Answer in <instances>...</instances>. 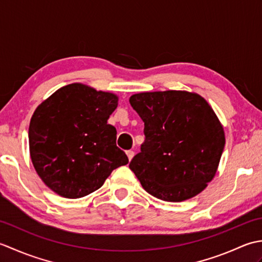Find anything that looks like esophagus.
<instances>
[{
    "label": "esophagus",
    "mask_w": 262,
    "mask_h": 262,
    "mask_svg": "<svg viewBox=\"0 0 262 262\" xmlns=\"http://www.w3.org/2000/svg\"><path fill=\"white\" fill-rule=\"evenodd\" d=\"M126 154L128 157V160H132L133 158H134V151H132V149H128V151H126Z\"/></svg>",
    "instance_id": "34e87169"
}]
</instances>
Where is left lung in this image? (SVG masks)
Segmentation results:
<instances>
[{
	"instance_id": "8db88e82",
	"label": "left lung",
	"mask_w": 262,
	"mask_h": 262,
	"mask_svg": "<svg viewBox=\"0 0 262 262\" xmlns=\"http://www.w3.org/2000/svg\"><path fill=\"white\" fill-rule=\"evenodd\" d=\"M145 141L129 163L143 188L164 202L196 196L213 179L225 145L214 110L199 94L144 92L129 99Z\"/></svg>"
}]
</instances>
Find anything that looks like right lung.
Returning <instances> with one entry per match:
<instances>
[{"instance_id":"obj_1","label":"right lung","mask_w":262,"mask_h":262,"mask_svg":"<svg viewBox=\"0 0 262 262\" xmlns=\"http://www.w3.org/2000/svg\"><path fill=\"white\" fill-rule=\"evenodd\" d=\"M115 94L74 83L60 88L36 109L29 147L38 176L54 192L81 198L103 185L113 170L128 163L108 124Z\"/></svg>"}]
</instances>
